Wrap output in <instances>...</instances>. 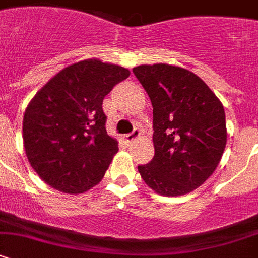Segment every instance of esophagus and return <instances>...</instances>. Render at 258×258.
Instances as JSON below:
<instances>
[{"label":"esophagus","instance_id":"obj_1","mask_svg":"<svg viewBox=\"0 0 258 258\" xmlns=\"http://www.w3.org/2000/svg\"><path fill=\"white\" fill-rule=\"evenodd\" d=\"M140 136V130L139 128H134V131L131 132V134H128V135L124 136V140H126L127 143H132L134 140H136V139Z\"/></svg>","mask_w":258,"mask_h":258}]
</instances>
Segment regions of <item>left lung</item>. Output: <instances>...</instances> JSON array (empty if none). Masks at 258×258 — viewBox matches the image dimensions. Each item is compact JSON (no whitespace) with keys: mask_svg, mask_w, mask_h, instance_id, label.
<instances>
[{"mask_svg":"<svg viewBox=\"0 0 258 258\" xmlns=\"http://www.w3.org/2000/svg\"><path fill=\"white\" fill-rule=\"evenodd\" d=\"M132 71L153 106L154 157L138 166L143 180L163 196L194 191L214 172L225 151L222 104L199 76L182 67L142 64Z\"/></svg>","mask_w":258,"mask_h":258,"instance_id":"1","label":"left lung"}]
</instances>
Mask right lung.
I'll return each mask as SVG.
<instances>
[{
  "label": "right lung",
  "instance_id": "right-lung-1",
  "mask_svg": "<svg viewBox=\"0 0 258 258\" xmlns=\"http://www.w3.org/2000/svg\"><path fill=\"white\" fill-rule=\"evenodd\" d=\"M130 71L100 59L61 70L31 100L23 118L27 158L37 175L64 194L97 184L118 152L107 135L105 96Z\"/></svg>",
  "mask_w": 258,
  "mask_h": 258
}]
</instances>
